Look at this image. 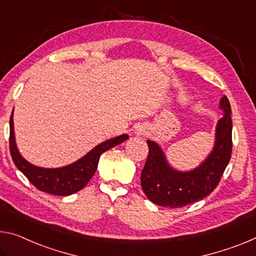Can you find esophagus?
Returning <instances> with one entry per match:
<instances>
[{
    "label": "esophagus",
    "instance_id": "obj_1",
    "mask_svg": "<svg viewBox=\"0 0 256 256\" xmlns=\"http://www.w3.org/2000/svg\"><path fill=\"white\" fill-rule=\"evenodd\" d=\"M139 133H141V132H139Z\"/></svg>",
    "mask_w": 256,
    "mask_h": 256
}]
</instances>
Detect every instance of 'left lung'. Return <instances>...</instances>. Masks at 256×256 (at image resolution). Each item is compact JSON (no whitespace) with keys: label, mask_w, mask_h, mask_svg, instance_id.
<instances>
[{"label":"left lung","mask_w":256,"mask_h":256,"mask_svg":"<svg viewBox=\"0 0 256 256\" xmlns=\"http://www.w3.org/2000/svg\"><path fill=\"white\" fill-rule=\"evenodd\" d=\"M223 117L216 126L214 149L204 163L192 172L174 171L168 165L164 154L154 141L148 140V157L141 172V186L154 204L184 208L198 202L216 188L232 152V120L226 96L220 104Z\"/></svg>","instance_id":"8db88e82"}]
</instances>
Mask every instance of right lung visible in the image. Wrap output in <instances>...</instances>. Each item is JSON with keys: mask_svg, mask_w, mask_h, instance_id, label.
<instances>
[{"mask_svg": "<svg viewBox=\"0 0 256 256\" xmlns=\"http://www.w3.org/2000/svg\"><path fill=\"white\" fill-rule=\"evenodd\" d=\"M128 136L123 134L96 146L75 163L60 168H42L28 163L20 156L14 142V120L10 117V154L16 166L22 171L32 184L40 192L56 194V196H70L83 189L91 180L98 168L100 155L108 149L128 140Z\"/></svg>", "mask_w": 256, "mask_h": 256, "instance_id": "right-lung-1", "label": "right lung"}]
</instances>
